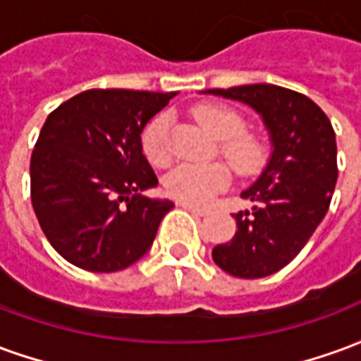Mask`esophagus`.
Returning <instances> with one entry per match:
<instances>
[{"instance_id": "1", "label": "esophagus", "mask_w": 361, "mask_h": 361, "mask_svg": "<svg viewBox=\"0 0 361 361\" xmlns=\"http://www.w3.org/2000/svg\"><path fill=\"white\" fill-rule=\"evenodd\" d=\"M180 207H183L185 211L193 212V214H199V216H204L207 214V209H201V207H195V204H188V203H180Z\"/></svg>"}]
</instances>
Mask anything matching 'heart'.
I'll list each match as a JSON object with an SVG mask.
<instances>
[{
	"instance_id": "b5f03b06",
	"label": "heart",
	"mask_w": 361,
	"mask_h": 361,
	"mask_svg": "<svg viewBox=\"0 0 361 361\" xmlns=\"http://www.w3.org/2000/svg\"><path fill=\"white\" fill-rule=\"evenodd\" d=\"M197 121L220 139V152L240 176H255L269 158L267 145L257 135L245 131V119L228 106L203 104L195 108ZM142 150L154 166H166L172 158L170 118L158 114L149 121L141 137ZM232 172L222 162L212 164H180L166 178V191L180 203L204 207L230 185Z\"/></svg>"
}]
</instances>
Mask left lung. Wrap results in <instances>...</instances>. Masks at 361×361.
<instances>
[{
	"label": "left lung",
	"instance_id": "1",
	"mask_svg": "<svg viewBox=\"0 0 361 361\" xmlns=\"http://www.w3.org/2000/svg\"><path fill=\"white\" fill-rule=\"evenodd\" d=\"M204 92L251 106L271 135L269 164L242 193L253 209L234 214L235 235L212 250L228 274L263 279L286 267L325 219L338 178L334 129L311 98L284 87L259 82Z\"/></svg>",
	"mask_w": 361,
	"mask_h": 361
}]
</instances>
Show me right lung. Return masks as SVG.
<instances>
[{
  "label": "right lung",
  "mask_w": 361,
  "mask_h": 361,
  "mask_svg": "<svg viewBox=\"0 0 361 361\" xmlns=\"http://www.w3.org/2000/svg\"><path fill=\"white\" fill-rule=\"evenodd\" d=\"M176 92L92 89L51 111L30 157V199L61 257L90 272H116L150 250L173 203L142 154L145 126Z\"/></svg>",
  "instance_id": "1"
}]
</instances>
